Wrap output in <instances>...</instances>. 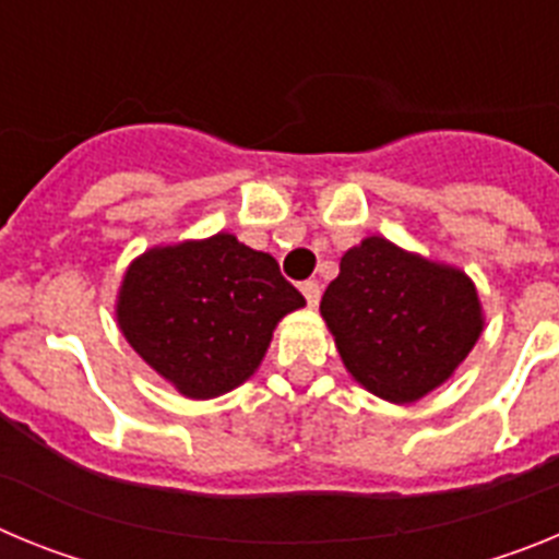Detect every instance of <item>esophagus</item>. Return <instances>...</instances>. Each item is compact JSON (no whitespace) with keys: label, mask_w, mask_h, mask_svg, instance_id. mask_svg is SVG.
Listing matches in <instances>:
<instances>
[{"label":"esophagus","mask_w":559,"mask_h":559,"mask_svg":"<svg viewBox=\"0 0 559 559\" xmlns=\"http://www.w3.org/2000/svg\"><path fill=\"white\" fill-rule=\"evenodd\" d=\"M299 290H302V294H305V299H308L310 308H316V305H319V296H322V290H319V283L308 280V283L299 285Z\"/></svg>","instance_id":"esophagus-1"}]
</instances>
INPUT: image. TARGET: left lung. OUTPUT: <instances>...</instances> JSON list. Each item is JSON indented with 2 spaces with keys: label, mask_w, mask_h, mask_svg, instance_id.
Segmentation results:
<instances>
[{
  "label": "left lung",
  "mask_w": 559,
  "mask_h": 559,
  "mask_svg": "<svg viewBox=\"0 0 559 559\" xmlns=\"http://www.w3.org/2000/svg\"><path fill=\"white\" fill-rule=\"evenodd\" d=\"M319 310L347 372L397 406L453 378L484 330L471 276L380 235L344 251Z\"/></svg>",
  "instance_id": "obj_1"
}]
</instances>
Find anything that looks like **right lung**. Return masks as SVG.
Returning <instances> with one entry per match:
<instances>
[{
    "label": "right lung",
    "mask_w": 559,
    "mask_h": 559,
    "mask_svg": "<svg viewBox=\"0 0 559 559\" xmlns=\"http://www.w3.org/2000/svg\"><path fill=\"white\" fill-rule=\"evenodd\" d=\"M305 296L265 251L229 231L153 246L117 290V324L153 372L190 400L231 392L257 372L283 316Z\"/></svg>",
    "instance_id": "1"
}]
</instances>
